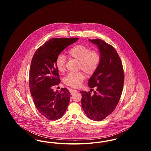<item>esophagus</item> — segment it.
Returning <instances> with one entry per match:
<instances>
[{
	"label": "esophagus",
	"instance_id": "1",
	"mask_svg": "<svg viewBox=\"0 0 151 151\" xmlns=\"http://www.w3.org/2000/svg\"><path fill=\"white\" fill-rule=\"evenodd\" d=\"M70 93H71V94H73L75 93H76V92H78L77 90H75V89H70Z\"/></svg>",
	"mask_w": 151,
	"mask_h": 151
}]
</instances>
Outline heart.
<instances>
[{
  "mask_svg": "<svg viewBox=\"0 0 151 151\" xmlns=\"http://www.w3.org/2000/svg\"><path fill=\"white\" fill-rule=\"evenodd\" d=\"M68 57L79 60V68L83 70L88 75H92L97 70L100 62V55L98 51L91 50L83 45H76L67 51ZM66 58L62 54L58 55L55 60V65L58 70L63 72L65 70ZM86 78L83 72L69 73L64 79L65 84L73 88L81 86Z\"/></svg>",
  "mask_w": 151,
  "mask_h": 151,
  "instance_id": "b5f03b06",
  "label": "heart"
}]
</instances>
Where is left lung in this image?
I'll list each match as a JSON object with an SVG mask.
<instances>
[{
	"mask_svg": "<svg viewBox=\"0 0 151 151\" xmlns=\"http://www.w3.org/2000/svg\"><path fill=\"white\" fill-rule=\"evenodd\" d=\"M97 45L100 53L99 65L89 78L88 85L96 91H80L81 106L90 119L101 121L115 109L124 83V72L121 59L115 49L100 39L89 40Z\"/></svg>",
	"mask_w": 151,
	"mask_h": 151,
	"instance_id": "8db88e82",
	"label": "left lung"
}]
</instances>
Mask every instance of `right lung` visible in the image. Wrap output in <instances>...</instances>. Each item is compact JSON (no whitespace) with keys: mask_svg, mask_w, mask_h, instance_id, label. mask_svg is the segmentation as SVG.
Returning <instances> with one entry per match:
<instances>
[{"mask_svg":"<svg viewBox=\"0 0 151 151\" xmlns=\"http://www.w3.org/2000/svg\"><path fill=\"white\" fill-rule=\"evenodd\" d=\"M78 38H52L35 53L29 71L30 91L38 111L51 121L60 119L65 114L70 102V93L66 88L54 92L53 86L60 80L55 65L56 58L65 47Z\"/></svg>","mask_w":151,"mask_h":151,"instance_id":"right-lung-1","label":"right lung"}]
</instances>
